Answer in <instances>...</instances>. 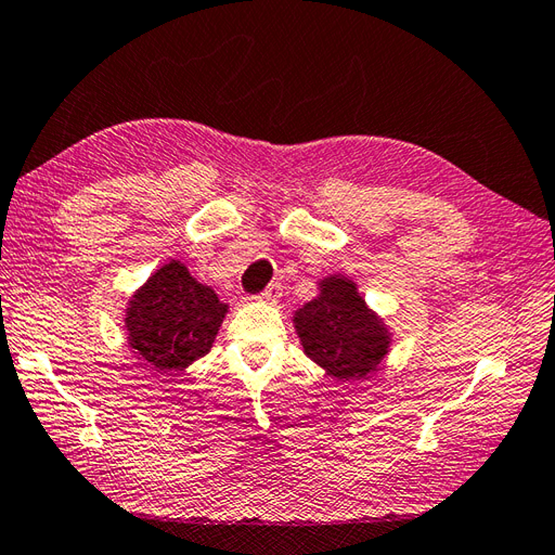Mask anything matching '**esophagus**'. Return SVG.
<instances>
[{"instance_id": "1", "label": "esophagus", "mask_w": 555, "mask_h": 555, "mask_svg": "<svg viewBox=\"0 0 555 555\" xmlns=\"http://www.w3.org/2000/svg\"><path fill=\"white\" fill-rule=\"evenodd\" d=\"M282 296V284H268V287L257 296L263 304H278Z\"/></svg>"}]
</instances>
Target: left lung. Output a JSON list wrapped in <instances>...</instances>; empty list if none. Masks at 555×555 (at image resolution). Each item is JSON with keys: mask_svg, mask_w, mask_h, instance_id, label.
<instances>
[{"mask_svg": "<svg viewBox=\"0 0 555 555\" xmlns=\"http://www.w3.org/2000/svg\"><path fill=\"white\" fill-rule=\"evenodd\" d=\"M294 324L306 354L343 382L377 371L391 343L357 284L338 275L322 282V292L296 312Z\"/></svg>", "mask_w": 555, "mask_h": 555, "instance_id": "8db88e82", "label": "left lung"}]
</instances>
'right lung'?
Listing matches in <instances>:
<instances>
[{"label":"right lung","mask_w":555,"mask_h":555,"mask_svg":"<svg viewBox=\"0 0 555 555\" xmlns=\"http://www.w3.org/2000/svg\"><path fill=\"white\" fill-rule=\"evenodd\" d=\"M224 314L227 306L217 294L198 284L180 261H171L129 300V347L143 365L171 377L208 354Z\"/></svg>","instance_id":"right-lung-1"}]
</instances>
